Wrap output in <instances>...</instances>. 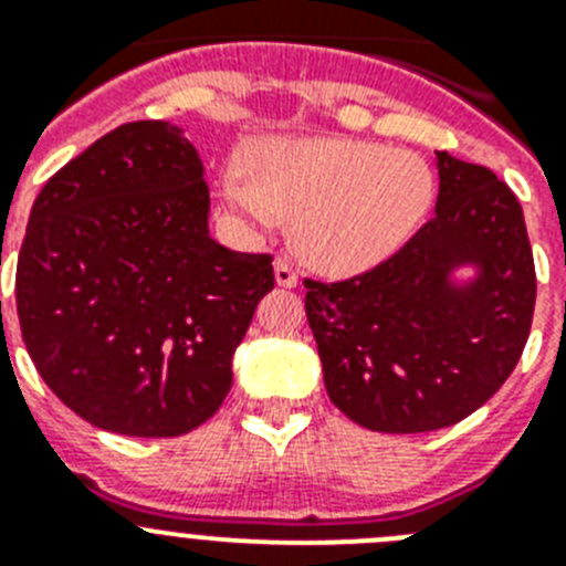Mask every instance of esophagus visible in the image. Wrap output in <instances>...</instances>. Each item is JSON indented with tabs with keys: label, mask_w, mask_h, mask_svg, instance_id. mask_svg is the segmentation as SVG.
I'll list each match as a JSON object with an SVG mask.
<instances>
[{
	"label": "esophagus",
	"mask_w": 566,
	"mask_h": 566,
	"mask_svg": "<svg viewBox=\"0 0 566 566\" xmlns=\"http://www.w3.org/2000/svg\"><path fill=\"white\" fill-rule=\"evenodd\" d=\"M274 280H277V286H283V289L297 286V272H294V266L289 263V260H283V258L274 260Z\"/></svg>",
	"instance_id": "obj_1"
}]
</instances>
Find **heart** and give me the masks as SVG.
<instances>
[{
    "label": "heart",
    "instance_id": "1",
    "mask_svg": "<svg viewBox=\"0 0 566 566\" xmlns=\"http://www.w3.org/2000/svg\"><path fill=\"white\" fill-rule=\"evenodd\" d=\"M249 167L252 175L223 172V203L254 232L297 221L300 254L328 274L385 263L437 198V175L422 155L363 138H269L252 149Z\"/></svg>",
    "mask_w": 566,
    "mask_h": 566
}]
</instances>
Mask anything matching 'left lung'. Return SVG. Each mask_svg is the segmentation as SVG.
Returning a JSON list of instances; mask_svg holds the SVG:
<instances>
[{"label":"left lung","mask_w":566,"mask_h":566,"mask_svg":"<svg viewBox=\"0 0 566 566\" xmlns=\"http://www.w3.org/2000/svg\"><path fill=\"white\" fill-rule=\"evenodd\" d=\"M437 169V214L394 258L343 283L306 280L328 397L368 431H439L482 408L533 323L536 266L516 195L448 153Z\"/></svg>","instance_id":"left-lung-1"}]
</instances>
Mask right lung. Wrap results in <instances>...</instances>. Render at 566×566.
Segmentation results:
<instances>
[{"mask_svg": "<svg viewBox=\"0 0 566 566\" xmlns=\"http://www.w3.org/2000/svg\"><path fill=\"white\" fill-rule=\"evenodd\" d=\"M203 161L181 127L133 122L64 164L30 209L17 312L70 411L124 437H181L232 388L269 254L209 234Z\"/></svg>", "mask_w": 566, "mask_h": 566, "instance_id": "add662e5", "label": "right lung"}]
</instances>
